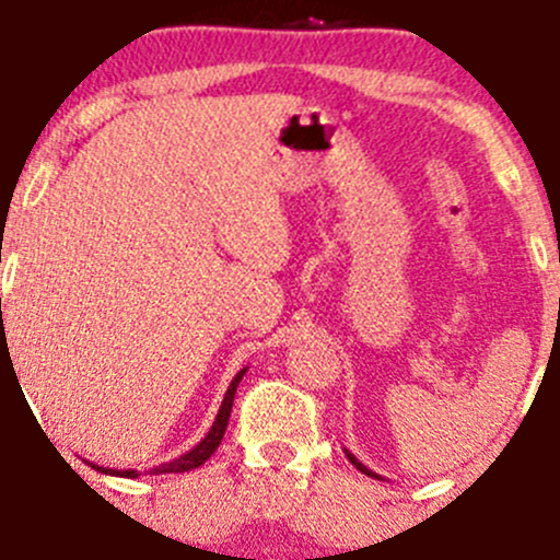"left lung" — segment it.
I'll return each instance as SVG.
<instances>
[{
  "label": "left lung",
  "instance_id": "8db88e82",
  "mask_svg": "<svg viewBox=\"0 0 560 560\" xmlns=\"http://www.w3.org/2000/svg\"><path fill=\"white\" fill-rule=\"evenodd\" d=\"M343 455H347V457H349V463H352V466H354V468H358V471L369 474V477H374V479H382V477H380V474H374V471H371V468H365V466H363V463H360V460H358V457H354L352 453H349V450H343Z\"/></svg>",
  "mask_w": 560,
  "mask_h": 560
}]
</instances>
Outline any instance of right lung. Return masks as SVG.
<instances>
[{
    "mask_svg": "<svg viewBox=\"0 0 560 560\" xmlns=\"http://www.w3.org/2000/svg\"><path fill=\"white\" fill-rule=\"evenodd\" d=\"M244 374H246V369H241L238 374H235V380L230 382L228 393H224V400H222V406H219V415H217V420H213L211 431L206 433V439H200V444H197V447H191L189 453H184V455L173 457V460H167V463H160V466L149 468L151 474H180V471H191V468L202 466V463H206L208 457H211L213 453H217V447H219V444H222V436H224V431H228L230 411H233V398H235V389H238V382L244 380ZM89 466H92V468H97V471H103V474H110V477H127V479H135V477H140V471H138V468H105V466H97V463H89Z\"/></svg>",
    "mask_w": 560,
    "mask_h": 560,
    "instance_id": "obj_1",
    "label": "right lung"
}]
</instances>
